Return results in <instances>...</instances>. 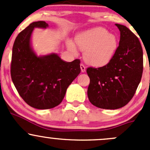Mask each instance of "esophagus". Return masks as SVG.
Listing matches in <instances>:
<instances>
[{"label":"esophagus","mask_w":150,"mask_h":150,"mask_svg":"<svg viewBox=\"0 0 150 150\" xmlns=\"http://www.w3.org/2000/svg\"><path fill=\"white\" fill-rule=\"evenodd\" d=\"M81 72H86V67L83 64H81Z\"/></svg>","instance_id":"1"}]
</instances>
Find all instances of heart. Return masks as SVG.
<instances>
[{"instance_id": "1", "label": "heart", "mask_w": 150, "mask_h": 150, "mask_svg": "<svg viewBox=\"0 0 150 150\" xmlns=\"http://www.w3.org/2000/svg\"><path fill=\"white\" fill-rule=\"evenodd\" d=\"M80 50L85 52V59L94 67H103L110 62L117 48L115 35L108 33L106 29L100 27L93 28L80 33L75 38ZM71 51L76 54L73 43H69Z\"/></svg>"}]
</instances>
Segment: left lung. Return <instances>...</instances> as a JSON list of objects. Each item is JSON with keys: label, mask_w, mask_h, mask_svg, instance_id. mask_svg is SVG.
<instances>
[{"label": "left lung", "mask_w": 150, "mask_h": 150, "mask_svg": "<svg viewBox=\"0 0 150 150\" xmlns=\"http://www.w3.org/2000/svg\"><path fill=\"white\" fill-rule=\"evenodd\" d=\"M119 46L112 59L99 68L86 69L90 78L88 97L101 109L116 110L126 105L134 96L143 72V50L138 38L124 25Z\"/></svg>", "instance_id": "left-lung-1"}]
</instances>
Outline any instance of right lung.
I'll use <instances>...</instances> for the list:
<instances>
[{
    "mask_svg": "<svg viewBox=\"0 0 150 150\" xmlns=\"http://www.w3.org/2000/svg\"><path fill=\"white\" fill-rule=\"evenodd\" d=\"M48 26L44 21L31 23L19 33L12 49V81L23 100L38 110L58 106L68 86L81 72L80 59L66 62L55 54L38 57L32 51L30 36L33 29Z\"/></svg>",
    "mask_w": 150,
    "mask_h": 150,
    "instance_id": "add662e5",
    "label": "right lung"
}]
</instances>
